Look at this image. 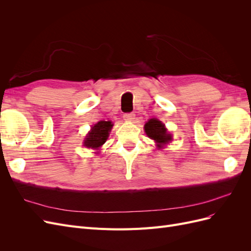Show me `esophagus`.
Returning a JSON list of instances; mask_svg holds the SVG:
<instances>
[{"label": "esophagus", "mask_w": 251, "mask_h": 251, "mask_svg": "<svg viewBox=\"0 0 251 251\" xmlns=\"http://www.w3.org/2000/svg\"><path fill=\"white\" fill-rule=\"evenodd\" d=\"M124 119L126 121H133L135 119V114L134 113H126L124 115Z\"/></svg>", "instance_id": "1"}]
</instances>
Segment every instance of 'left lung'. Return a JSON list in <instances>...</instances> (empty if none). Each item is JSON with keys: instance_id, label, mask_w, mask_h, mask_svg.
<instances>
[{"instance_id": "1", "label": "left lung", "mask_w": 251, "mask_h": 251, "mask_svg": "<svg viewBox=\"0 0 251 251\" xmlns=\"http://www.w3.org/2000/svg\"><path fill=\"white\" fill-rule=\"evenodd\" d=\"M144 131L151 139L156 141L157 147L159 149L162 148V144H165L172 140L171 134L168 133L164 125L158 119H150L144 126Z\"/></svg>"}]
</instances>
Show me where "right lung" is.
<instances>
[{
    "instance_id": "right-lung-1",
    "label": "right lung",
    "mask_w": 251,
    "mask_h": 251,
    "mask_svg": "<svg viewBox=\"0 0 251 251\" xmlns=\"http://www.w3.org/2000/svg\"><path fill=\"white\" fill-rule=\"evenodd\" d=\"M112 126L113 125L111 121H98L94 126H92V130L87 136L85 146L91 149H100L108 139Z\"/></svg>"
}]
</instances>
